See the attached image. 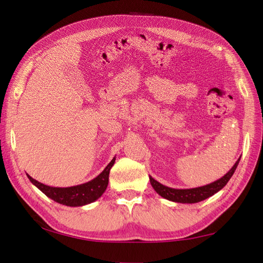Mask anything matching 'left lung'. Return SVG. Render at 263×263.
Listing matches in <instances>:
<instances>
[{
  "mask_svg": "<svg viewBox=\"0 0 263 263\" xmlns=\"http://www.w3.org/2000/svg\"><path fill=\"white\" fill-rule=\"evenodd\" d=\"M240 158L237 160V162L233 164V167L231 168L224 176L220 177L219 180L212 182L210 184L197 186V188H191V189L169 188V186L163 185L157 180H154L152 176H149V182L151 184H152L153 189L157 191L161 197L168 199V201L176 202V203H186V204L198 203L209 197H211L212 195H215L228 184V182L230 181L231 177H232L235 169L238 167Z\"/></svg>",
  "mask_w": 263,
  "mask_h": 263,
  "instance_id": "1",
  "label": "left lung"
}]
</instances>
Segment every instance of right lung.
Masks as SVG:
<instances>
[{
	"label": "right lung",
	"instance_id": "1",
	"mask_svg": "<svg viewBox=\"0 0 263 263\" xmlns=\"http://www.w3.org/2000/svg\"><path fill=\"white\" fill-rule=\"evenodd\" d=\"M115 160V158L111 160V162L104 168V171L100 175H97L95 179L86 182V183L67 186V188L46 185L32 179L29 174L26 175H28L31 183L34 184L42 193L54 202L67 206H83L95 202L103 195L109 183V173L111 167L114 166Z\"/></svg>",
	"mask_w": 263,
	"mask_h": 263
}]
</instances>
